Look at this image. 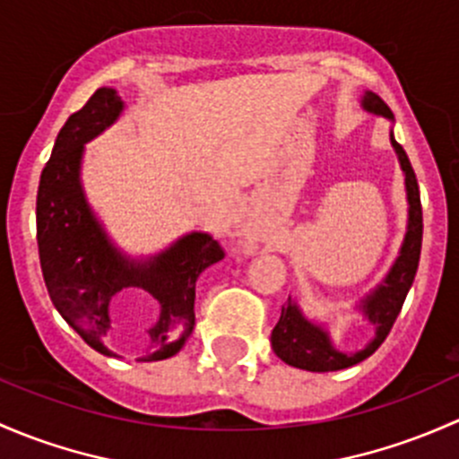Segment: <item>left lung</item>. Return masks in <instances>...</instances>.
Wrapping results in <instances>:
<instances>
[{
  "label": "left lung",
  "mask_w": 459,
  "mask_h": 459,
  "mask_svg": "<svg viewBox=\"0 0 459 459\" xmlns=\"http://www.w3.org/2000/svg\"><path fill=\"white\" fill-rule=\"evenodd\" d=\"M362 106H365V110L376 112V115L386 117V119H394V112L389 110V106L376 92H365ZM391 143H394L395 152H398L400 165H403L406 177L404 181L406 198H409V230H406L404 245L400 249L398 261L391 267L389 276L362 302V309H365L367 318L376 325V338L358 353L338 351V349H333L327 332L323 327H318V325L309 323L300 314L299 305L291 302L290 299L282 305L281 320H278L272 332V347L282 362L296 367V369L318 373L338 371L358 365L365 358H369L385 342L386 335H389L400 309H403L406 294H409L411 285H413V278L420 263V252H422V203H420L418 178H415L409 157H406L403 145L394 139V134H391Z\"/></svg>",
  "instance_id": "left-lung-1"
}]
</instances>
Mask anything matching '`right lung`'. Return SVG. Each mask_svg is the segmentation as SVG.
Here are the masks:
<instances>
[{
  "mask_svg": "<svg viewBox=\"0 0 459 459\" xmlns=\"http://www.w3.org/2000/svg\"><path fill=\"white\" fill-rule=\"evenodd\" d=\"M124 110L112 88H99L82 110L73 112L56 134L53 157L37 190V245L46 290L65 323L92 349L115 356L103 344L110 329L112 296L141 287L160 305L143 362L165 360L181 351L195 329L196 278L225 256L219 240L195 231L148 263L121 256L94 219L79 183L83 143L106 130Z\"/></svg>",
  "mask_w": 459,
  "mask_h": 459,
  "instance_id": "obj_1",
  "label": "right lung"
}]
</instances>
